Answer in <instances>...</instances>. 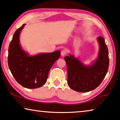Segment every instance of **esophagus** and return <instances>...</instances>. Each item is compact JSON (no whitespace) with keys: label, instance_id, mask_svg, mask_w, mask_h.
<instances>
[{"label":"esophagus","instance_id":"esophagus-1","mask_svg":"<svg viewBox=\"0 0 120 120\" xmlns=\"http://www.w3.org/2000/svg\"><path fill=\"white\" fill-rule=\"evenodd\" d=\"M67 52L66 50H62L61 52V54L62 56H64L67 54Z\"/></svg>","mask_w":120,"mask_h":120}]
</instances>
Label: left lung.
I'll use <instances>...</instances> for the list:
<instances>
[{
    "instance_id": "obj_1",
    "label": "left lung",
    "mask_w": 120,
    "mask_h": 120,
    "mask_svg": "<svg viewBox=\"0 0 120 120\" xmlns=\"http://www.w3.org/2000/svg\"><path fill=\"white\" fill-rule=\"evenodd\" d=\"M97 39L100 51L98 57L93 66H84L72 55L64 57L67 67L68 84L70 88L77 92H88L96 88L108 71V49L103 37L99 36Z\"/></svg>"
}]
</instances>
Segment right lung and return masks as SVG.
I'll return each instance as SVG.
<instances>
[{
  "instance_id": "right-lung-1",
  "label": "right lung",
  "mask_w": 120,
  "mask_h": 120,
  "mask_svg": "<svg viewBox=\"0 0 120 120\" xmlns=\"http://www.w3.org/2000/svg\"><path fill=\"white\" fill-rule=\"evenodd\" d=\"M25 25L14 34L8 48V64L18 83L27 88H37L46 82L51 68L60 58V51L28 56L22 50L19 41L20 32Z\"/></svg>"
}]
</instances>
